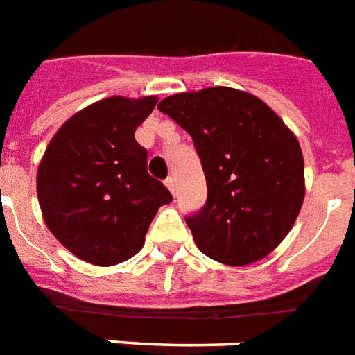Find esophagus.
I'll return each instance as SVG.
<instances>
[{
  "instance_id": "34e87169",
  "label": "esophagus",
  "mask_w": 355,
  "mask_h": 355,
  "mask_svg": "<svg viewBox=\"0 0 355 355\" xmlns=\"http://www.w3.org/2000/svg\"><path fill=\"white\" fill-rule=\"evenodd\" d=\"M165 186L169 188V191L173 196H177V180H175V177L165 178Z\"/></svg>"
}]
</instances>
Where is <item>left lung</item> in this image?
Here are the masks:
<instances>
[{
	"instance_id": "1",
	"label": "left lung",
	"mask_w": 355,
	"mask_h": 355,
	"mask_svg": "<svg viewBox=\"0 0 355 355\" xmlns=\"http://www.w3.org/2000/svg\"><path fill=\"white\" fill-rule=\"evenodd\" d=\"M157 109L190 133L201 159L207 201L186 216L199 250L225 265L265 258L303 205L295 135L261 99L225 86L175 94Z\"/></svg>"
}]
</instances>
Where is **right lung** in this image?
<instances>
[{"label":"right lung","mask_w":355,"mask_h":355,"mask_svg":"<svg viewBox=\"0 0 355 355\" xmlns=\"http://www.w3.org/2000/svg\"><path fill=\"white\" fill-rule=\"evenodd\" d=\"M156 97H107L71 116L46 146L37 196L52 235L77 258L116 265L144 244L152 218L173 201L148 175L135 130Z\"/></svg>","instance_id":"1"}]
</instances>
